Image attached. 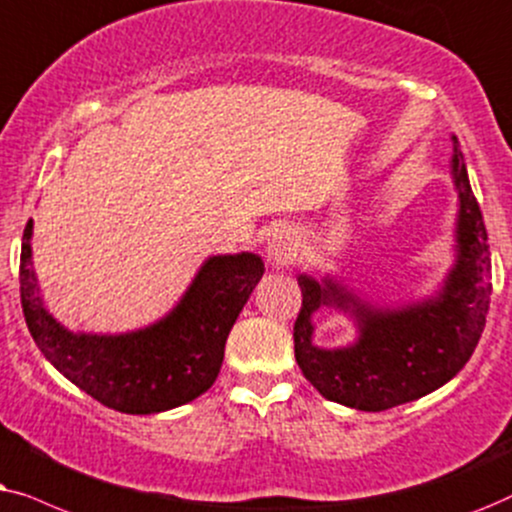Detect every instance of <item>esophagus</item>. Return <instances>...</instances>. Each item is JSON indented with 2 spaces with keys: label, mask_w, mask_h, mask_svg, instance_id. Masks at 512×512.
<instances>
[{
  "label": "esophagus",
  "mask_w": 512,
  "mask_h": 512,
  "mask_svg": "<svg viewBox=\"0 0 512 512\" xmlns=\"http://www.w3.org/2000/svg\"><path fill=\"white\" fill-rule=\"evenodd\" d=\"M264 252H267V262L274 267H285L295 260L297 255V236L288 224H274L264 241Z\"/></svg>",
  "instance_id": "esophagus-1"
}]
</instances>
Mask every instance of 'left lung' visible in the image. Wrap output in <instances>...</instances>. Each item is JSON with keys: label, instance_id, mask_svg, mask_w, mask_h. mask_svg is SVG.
<instances>
[{"label": "left lung", "instance_id": "1", "mask_svg": "<svg viewBox=\"0 0 512 512\" xmlns=\"http://www.w3.org/2000/svg\"><path fill=\"white\" fill-rule=\"evenodd\" d=\"M452 147L454 260L431 295L381 302L332 271L297 276L302 309L295 320V358L313 388L332 403L360 412L412 403L454 379L480 342L492 295V260L485 220L456 135ZM320 308L349 317L357 339L332 350L313 343L312 316Z\"/></svg>", "mask_w": 512, "mask_h": 512}]
</instances>
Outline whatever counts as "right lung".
I'll return each instance as SVG.
<instances>
[{
	"mask_svg": "<svg viewBox=\"0 0 512 512\" xmlns=\"http://www.w3.org/2000/svg\"><path fill=\"white\" fill-rule=\"evenodd\" d=\"M30 220L20 250V302L44 358L74 386L124 414L187 405L215 384L224 344L264 274L255 252L210 255L173 309L126 332H74L49 311L32 267Z\"/></svg>",
	"mask_w": 512,
	"mask_h": 512,
	"instance_id": "obj_1",
	"label": "right lung"
}]
</instances>
